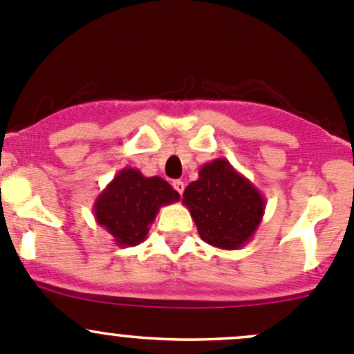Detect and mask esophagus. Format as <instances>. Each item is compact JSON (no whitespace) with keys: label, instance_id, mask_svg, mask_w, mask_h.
<instances>
[{"label":"esophagus","instance_id":"1","mask_svg":"<svg viewBox=\"0 0 354 354\" xmlns=\"http://www.w3.org/2000/svg\"><path fill=\"white\" fill-rule=\"evenodd\" d=\"M172 185H174V189H176V191L178 192V194H182V192H184L185 184H184V182H182V180H174Z\"/></svg>","mask_w":354,"mask_h":354}]
</instances>
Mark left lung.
I'll list each match as a JSON object with an SVG mask.
<instances>
[{
  "label": "left lung",
  "instance_id": "1",
  "mask_svg": "<svg viewBox=\"0 0 354 354\" xmlns=\"http://www.w3.org/2000/svg\"><path fill=\"white\" fill-rule=\"evenodd\" d=\"M205 243L218 250H239L250 243L265 213V198L229 160L215 158L199 169L198 180L182 194Z\"/></svg>",
  "mask_w": 354,
  "mask_h": 354
}]
</instances>
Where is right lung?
I'll use <instances>...</instances> for the list:
<instances>
[{
    "label": "right lung",
    "mask_w": 354,
    "mask_h": 354,
    "mask_svg": "<svg viewBox=\"0 0 354 354\" xmlns=\"http://www.w3.org/2000/svg\"><path fill=\"white\" fill-rule=\"evenodd\" d=\"M178 199V192L162 177H146L125 167L100 192L93 212L97 225L111 234L117 246H138L148 236L160 208Z\"/></svg>",
    "instance_id": "1"
}]
</instances>
